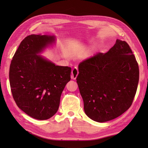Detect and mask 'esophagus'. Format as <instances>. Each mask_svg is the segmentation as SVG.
Listing matches in <instances>:
<instances>
[{
    "mask_svg": "<svg viewBox=\"0 0 148 148\" xmlns=\"http://www.w3.org/2000/svg\"><path fill=\"white\" fill-rule=\"evenodd\" d=\"M78 75V70L77 68H76V67H75V68H74L72 70V71H71V79H76Z\"/></svg>",
    "mask_w": 148,
    "mask_h": 148,
    "instance_id": "esophagus-1",
    "label": "esophagus"
}]
</instances>
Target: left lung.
<instances>
[{
    "label": "left lung",
    "instance_id": "obj_1",
    "mask_svg": "<svg viewBox=\"0 0 148 148\" xmlns=\"http://www.w3.org/2000/svg\"><path fill=\"white\" fill-rule=\"evenodd\" d=\"M77 77L84 112L97 122L113 120L132 104L139 82V67L127 42L117 39L106 53L80 62Z\"/></svg>",
    "mask_w": 148,
    "mask_h": 148
}]
</instances>
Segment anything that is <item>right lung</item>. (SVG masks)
I'll list each match as a JSON object with an SVG mask.
<instances>
[{
	"label": "right lung",
	"instance_id": "obj_1",
	"mask_svg": "<svg viewBox=\"0 0 148 148\" xmlns=\"http://www.w3.org/2000/svg\"><path fill=\"white\" fill-rule=\"evenodd\" d=\"M55 41L54 36H28L21 42L10 66L13 99L21 110L37 120H47L56 114L62 92L71 79L70 67L56 65L39 55Z\"/></svg>",
	"mask_w": 148,
	"mask_h": 148
}]
</instances>
